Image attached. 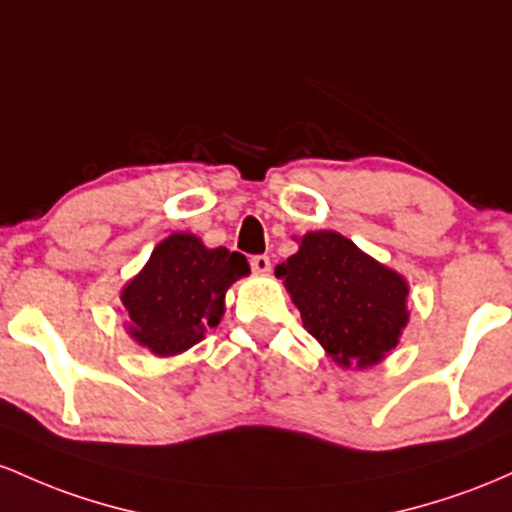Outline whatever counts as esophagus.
<instances>
[{
  "label": "esophagus",
  "instance_id": "obj_1",
  "mask_svg": "<svg viewBox=\"0 0 512 512\" xmlns=\"http://www.w3.org/2000/svg\"><path fill=\"white\" fill-rule=\"evenodd\" d=\"M251 271L258 275H266L271 271V258L268 256H251Z\"/></svg>",
  "mask_w": 512,
  "mask_h": 512
}]
</instances>
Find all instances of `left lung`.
Masks as SVG:
<instances>
[{"instance_id":"8db88e82","label":"left lung","mask_w":512,"mask_h":512,"mask_svg":"<svg viewBox=\"0 0 512 512\" xmlns=\"http://www.w3.org/2000/svg\"><path fill=\"white\" fill-rule=\"evenodd\" d=\"M304 329L338 365L370 367L396 348L409 324V285L338 232H309L275 268Z\"/></svg>"}]
</instances>
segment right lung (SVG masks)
Segmentation results:
<instances>
[{
  "instance_id": "right-lung-1",
  "label": "right lung",
  "mask_w": 512,
  "mask_h": 512,
  "mask_svg": "<svg viewBox=\"0 0 512 512\" xmlns=\"http://www.w3.org/2000/svg\"><path fill=\"white\" fill-rule=\"evenodd\" d=\"M244 275L249 263L239 251L208 249L188 232L171 234L120 292L128 333L159 358L179 355L220 324L227 287Z\"/></svg>"
}]
</instances>
